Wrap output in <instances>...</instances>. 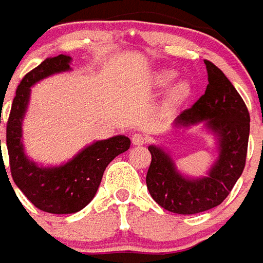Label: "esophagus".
<instances>
[{"mask_svg": "<svg viewBox=\"0 0 263 263\" xmlns=\"http://www.w3.org/2000/svg\"><path fill=\"white\" fill-rule=\"evenodd\" d=\"M131 141L134 145L141 146V145H145V143H146V138L143 137L142 134H134V135L131 137Z\"/></svg>", "mask_w": 263, "mask_h": 263, "instance_id": "obj_1", "label": "esophagus"}]
</instances>
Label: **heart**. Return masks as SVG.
Returning <instances> with one entry per match:
<instances>
[{"label": "heart", "mask_w": 263, "mask_h": 263, "mask_svg": "<svg viewBox=\"0 0 263 263\" xmlns=\"http://www.w3.org/2000/svg\"><path fill=\"white\" fill-rule=\"evenodd\" d=\"M177 73L176 71H171V69H166V71H160L157 73L156 81L160 86H167L170 85L174 79H176ZM191 92V87L186 82H180L177 83L176 86L173 87V90L170 93V102L171 103H180L182 102L185 97H188Z\"/></svg>", "instance_id": "obj_1"}]
</instances>
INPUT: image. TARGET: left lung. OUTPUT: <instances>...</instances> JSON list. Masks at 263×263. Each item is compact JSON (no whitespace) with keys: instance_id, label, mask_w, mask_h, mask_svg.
Returning <instances> with one entry per match:
<instances>
[{"instance_id":"8db88e82","label":"left lung","mask_w":263,"mask_h":263,"mask_svg":"<svg viewBox=\"0 0 263 263\" xmlns=\"http://www.w3.org/2000/svg\"><path fill=\"white\" fill-rule=\"evenodd\" d=\"M208 86L191 108L177 118V124L190 125L208 121V126L219 135L220 156L209 177L188 180L178 174L164 152L149 146L152 161L146 174V185L152 198L166 211L178 215H195L220 205L246 167L250 112L246 103L215 64L205 60Z\"/></svg>"}]
</instances>
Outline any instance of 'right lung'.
I'll return each mask as SVG.
<instances>
[{"label":"right lung","mask_w":263,"mask_h":263,"mask_svg":"<svg viewBox=\"0 0 263 263\" xmlns=\"http://www.w3.org/2000/svg\"><path fill=\"white\" fill-rule=\"evenodd\" d=\"M69 61L71 58L61 54L44 60L28 72L17 85L7 122L9 168L15 184L37 209L54 215L75 213L83 209L96 195L108 163L128 151L131 145L129 138L124 135L99 141L83 149L67 164L51 168L36 166L25 156L21 137L30 86L48 75L69 69Z\"/></svg>","instance_id":"right-lung-1"}]
</instances>
